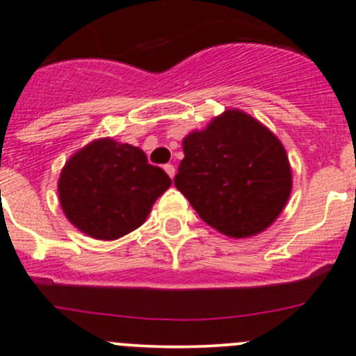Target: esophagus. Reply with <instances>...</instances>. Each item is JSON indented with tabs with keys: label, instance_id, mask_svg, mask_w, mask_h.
I'll return each instance as SVG.
<instances>
[{
	"label": "esophagus",
	"instance_id": "1",
	"mask_svg": "<svg viewBox=\"0 0 356 356\" xmlns=\"http://www.w3.org/2000/svg\"><path fill=\"white\" fill-rule=\"evenodd\" d=\"M163 168H165V172H167V174L170 175V179L174 177V175H175V167H174V165H172V163H167V165H165Z\"/></svg>",
	"mask_w": 356,
	"mask_h": 356
}]
</instances>
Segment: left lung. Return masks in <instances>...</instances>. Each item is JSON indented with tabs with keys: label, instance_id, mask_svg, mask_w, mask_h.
<instances>
[{
	"label": "left lung",
	"instance_id": "left-lung-1",
	"mask_svg": "<svg viewBox=\"0 0 356 356\" xmlns=\"http://www.w3.org/2000/svg\"><path fill=\"white\" fill-rule=\"evenodd\" d=\"M182 149L175 188L222 234H258L286 207L293 182L284 146L245 111L213 118L184 138Z\"/></svg>",
	"mask_w": 356,
	"mask_h": 356
}]
</instances>
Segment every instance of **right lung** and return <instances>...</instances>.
Masks as SVG:
<instances>
[{
  "mask_svg": "<svg viewBox=\"0 0 356 356\" xmlns=\"http://www.w3.org/2000/svg\"><path fill=\"white\" fill-rule=\"evenodd\" d=\"M170 184L165 170L149 165L139 148L98 139L67 161L58 195L79 231L111 241L138 229Z\"/></svg>",
  "mask_w": 356,
  "mask_h": 356,
  "instance_id": "1",
  "label": "right lung"
}]
</instances>
